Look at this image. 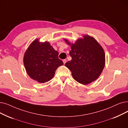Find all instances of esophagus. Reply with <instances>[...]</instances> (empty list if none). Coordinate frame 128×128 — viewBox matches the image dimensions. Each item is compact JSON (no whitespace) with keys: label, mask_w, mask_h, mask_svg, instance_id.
Returning a JSON list of instances; mask_svg holds the SVG:
<instances>
[{"label":"esophagus","mask_w":128,"mask_h":128,"mask_svg":"<svg viewBox=\"0 0 128 128\" xmlns=\"http://www.w3.org/2000/svg\"><path fill=\"white\" fill-rule=\"evenodd\" d=\"M66 61H67V60H66V59H64V60H63V63H64V64H65V63L66 62Z\"/></svg>","instance_id":"34e87169"}]
</instances>
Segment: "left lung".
Masks as SVG:
<instances>
[{"instance_id": "8db88e82", "label": "left lung", "mask_w": 128, "mask_h": 128, "mask_svg": "<svg viewBox=\"0 0 128 128\" xmlns=\"http://www.w3.org/2000/svg\"><path fill=\"white\" fill-rule=\"evenodd\" d=\"M72 60L65 65L72 72L74 79L86 85L97 80L104 68L105 54L102 48L94 38L85 35L74 44H70Z\"/></svg>"}]
</instances>
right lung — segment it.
<instances>
[{"label": "right lung", "instance_id": "add662e5", "mask_svg": "<svg viewBox=\"0 0 128 128\" xmlns=\"http://www.w3.org/2000/svg\"><path fill=\"white\" fill-rule=\"evenodd\" d=\"M58 56V52L48 42L40 43L38 39L34 40L28 48L24 58L28 74L40 83L50 80L58 67L64 64Z\"/></svg>", "mask_w": 128, "mask_h": 128}]
</instances>
